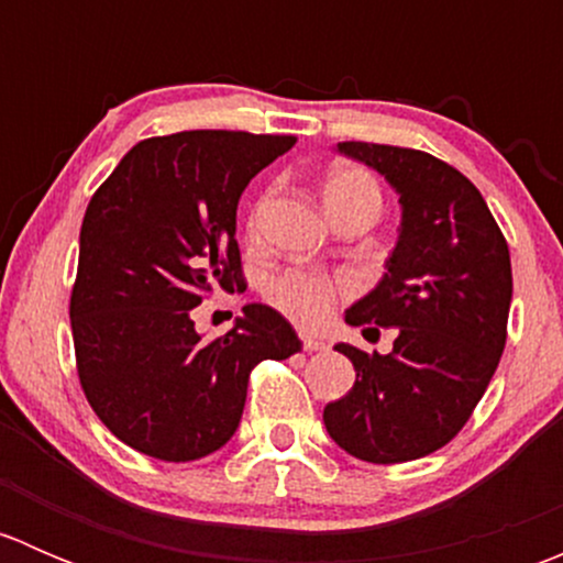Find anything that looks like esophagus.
<instances>
[{
	"instance_id": "esophagus-1",
	"label": "esophagus",
	"mask_w": 563,
	"mask_h": 563,
	"mask_svg": "<svg viewBox=\"0 0 563 563\" xmlns=\"http://www.w3.org/2000/svg\"><path fill=\"white\" fill-rule=\"evenodd\" d=\"M299 340H302L305 351H321L323 349V340H318L316 334H310V332H299Z\"/></svg>"
}]
</instances>
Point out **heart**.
Listing matches in <instances>:
<instances>
[{
    "mask_svg": "<svg viewBox=\"0 0 563 563\" xmlns=\"http://www.w3.org/2000/svg\"><path fill=\"white\" fill-rule=\"evenodd\" d=\"M354 201H371L382 207V190H378L376 179L365 168H338V172L329 174L323 181L327 212ZM343 291V280H332V277L310 269H288L272 277L269 286H266V297L277 310H283L294 321L308 323V327L327 321V316L334 308V299Z\"/></svg>",
    "mask_w": 563,
    "mask_h": 563,
    "instance_id": "heart-1",
    "label": "heart"
}]
</instances>
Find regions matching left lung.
I'll use <instances>...</instances> for the list:
<instances>
[{"label": "left lung", "instance_id": "obj_1", "mask_svg": "<svg viewBox=\"0 0 563 563\" xmlns=\"http://www.w3.org/2000/svg\"><path fill=\"white\" fill-rule=\"evenodd\" d=\"M334 152L365 163L400 196V229L387 272L345 323L371 338L397 329L389 354L349 343L356 382L327 402L334 444L367 463H406L450 444L485 395L512 302V264L482 192L439 157L402 146L343 141Z\"/></svg>", "mask_w": 563, "mask_h": 563}]
</instances>
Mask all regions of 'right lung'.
Listing matches in <instances>:
<instances>
[{"instance_id":"add662e5","label":"right lung","mask_w":563,"mask_h":563,"mask_svg":"<svg viewBox=\"0 0 563 563\" xmlns=\"http://www.w3.org/2000/svg\"><path fill=\"white\" fill-rule=\"evenodd\" d=\"M294 135L185 130L146 139L89 201L70 297L78 378L100 422L144 455L187 463L240 428L250 371L302 349L269 305L203 340L190 310L242 291L236 207Z\"/></svg>"}]
</instances>
